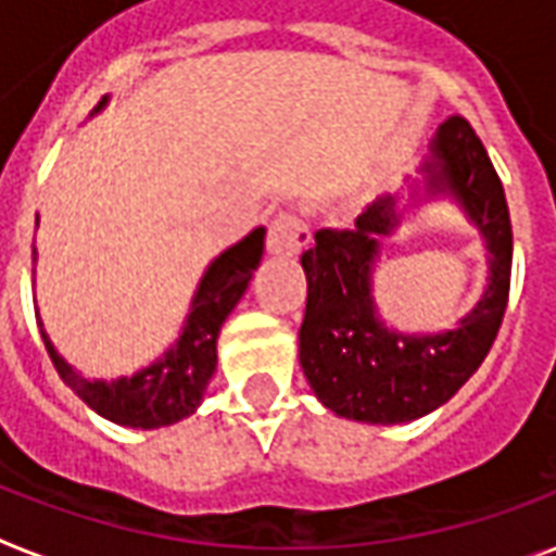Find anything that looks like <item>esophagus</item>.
I'll return each mask as SVG.
<instances>
[{"instance_id":"esophagus-1","label":"esophagus","mask_w":556,"mask_h":556,"mask_svg":"<svg viewBox=\"0 0 556 556\" xmlns=\"http://www.w3.org/2000/svg\"><path fill=\"white\" fill-rule=\"evenodd\" d=\"M311 239V230L299 216L293 213H281L269 225V237H266V251L275 254V257H299L302 249Z\"/></svg>"}]
</instances>
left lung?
Wrapping results in <instances>:
<instances>
[{
  "label": "left lung",
  "mask_w": 556,
  "mask_h": 556,
  "mask_svg": "<svg viewBox=\"0 0 556 556\" xmlns=\"http://www.w3.org/2000/svg\"><path fill=\"white\" fill-rule=\"evenodd\" d=\"M460 206L486 245V287L447 332H400L375 305L371 275L381 242L420 205ZM302 254L307 307L299 362L328 412L358 424H408L444 406L492 350L504 319L513 269V225L504 186L465 117H450L406 189L384 192L355 218V230H317Z\"/></svg>",
  "instance_id": "8db88e82"
}]
</instances>
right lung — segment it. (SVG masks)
I'll list each match as a JSON object with an SVG mask.
<instances>
[{
    "instance_id": "obj_1",
    "label": "right lung",
    "mask_w": 556,
    "mask_h": 556,
    "mask_svg": "<svg viewBox=\"0 0 556 556\" xmlns=\"http://www.w3.org/2000/svg\"><path fill=\"white\" fill-rule=\"evenodd\" d=\"M109 94L97 103L91 117L103 112ZM263 237H266V228H254L249 237H242L237 245H230L210 261L194 287L192 305H189L180 334L160 358L144 364L132 376L88 379L55 350V343L38 319L40 338L50 352L52 367L85 406H91L97 415H103L117 427L160 429L194 415V408L204 403L206 384L216 372V343L222 326L242 293L249 290L254 269L261 266ZM35 261H38V251H35Z\"/></svg>"
}]
</instances>
